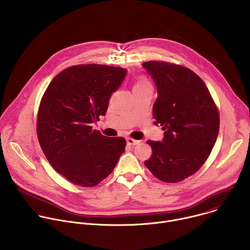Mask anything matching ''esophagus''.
I'll return each instance as SVG.
<instances>
[{"label":"esophagus","instance_id":"1","mask_svg":"<svg viewBox=\"0 0 250 250\" xmlns=\"http://www.w3.org/2000/svg\"><path fill=\"white\" fill-rule=\"evenodd\" d=\"M126 142H127V145L133 146L138 145L140 141H139V140H136V139H133V138H131V137H127V138H126Z\"/></svg>","mask_w":250,"mask_h":250}]
</instances>
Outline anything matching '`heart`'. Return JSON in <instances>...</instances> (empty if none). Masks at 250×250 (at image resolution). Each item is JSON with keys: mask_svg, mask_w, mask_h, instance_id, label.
I'll return each instance as SVG.
<instances>
[{"mask_svg": "<svg viewBox=\"0 0 250 250\" xmlns=\"http://www.w3.org/2000/svg\"><path fill=\"white\" fill-rule=\"evenodd\" d=\"M146 86H150V82L146 77L141 76L135 82V84L133 86V89H135V88H142V87H146Z\"/></svg>", "mask_w": 250, "mask_h": 250, "instance_id": "heart-1", "label": "heart"}]
</instances>
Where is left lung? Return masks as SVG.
Instances as JSON below:
<instances>
[{"instance_id": "1", "label": "left lung", "mask_w": 250, "mask_h": 250, "mask_svg": "<svg viewBox=\"0 0 250 250\" xmlns=\"http://www.w3.org/2000/svg\"><path fill=\"white\" fill-rule=\"evenodd\" d=\"M142 66L156 84L153 119L164 130L162 141H146L152 154L145 165L163 182H181L209 156L219 134V110L204 81L191 69L164 61H147Z\"/></svg>"}]
</instances>
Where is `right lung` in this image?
I'll use <instances>...</instances> for the list:
<instances>
[{
  "instance_id": "1",
  "label": "right lung",
  "mask_w": 250,
  "mask_h": 250,
  "mask_svg": "<svg viewBox=\"0 0 250 250\" xmlns=\"http://www.w3.org/2000/svg\"><path fill=\"white\" fill-rule=\"evenodd\" d=\"M126 70L101 64L64 69L45 90L38 111L37 133L50 165L81 187L108 177L124 153V137H106L92 124L104 116Z\"/></svg>"
}]
</instances>
